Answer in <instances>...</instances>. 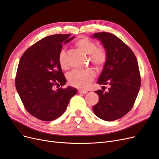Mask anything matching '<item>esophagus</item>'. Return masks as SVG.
I'll return each instance as SVG.
<instances>
[{"mask_svg": "<svg viewBox=\"0 0 159 159\" xmlns=\"http://www.w3.org/2000/svg\"><path fill=\"white\" fill-rule=\"evenodd\" d=\"M78 92L80 93H83V94H86L88 93V91H85V90H82V89H80L78 90Z\"/></svg>", "mask_w": 159, "mask_h": 159, "instance_id": "34e87169", "label": "esophagus"}]
</instances>
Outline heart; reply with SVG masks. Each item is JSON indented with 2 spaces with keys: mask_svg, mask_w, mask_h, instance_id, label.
Instances as JSON below:
<instances>
[{
  "mask_svg": "<svg viewBox=\"0 0 159 159\" xmlns=\"http://www.w3.org/2000/svg\"><path fill=\"white\" fill-rule=\"evenodd\" d=\"M75 46L86 55L89 56V60L96 68H100L104 65L107 60L105 50L99 48H96V44L86 37H80L75 42ZM58 63L61 69L67 68L66 52L61 50L58 57ZM95 78L94 72L91 70H74L68 74L67 78L69 83L73 86L80 88H88Z\"/></svg>",
  "mask_w": 159,
  "mask_h": 159,
  "instance_id": "obj_1",
  "label": "heart"
}]
</instances>
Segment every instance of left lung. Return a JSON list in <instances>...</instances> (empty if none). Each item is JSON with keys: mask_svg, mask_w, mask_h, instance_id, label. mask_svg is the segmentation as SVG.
Here are the masks:
<instances>
[{"mask_svg": "<svg viewBox=\"0 0 159 159\" xmlns=\"http://www.w3.org/2000/svg\"><path fill=\"white\" fill-rule=\"evenodd\" d=\"M91 38L99 40L107 54L97 84L109 85L107 92L102 89L95 91L99 102L93 111L104 121H115L132 109L137 97L141 87L138 62L133 51L112 34L98 32Z\"/></svg>", "mask_w": 159, "mask_h": 159, "instance_id": "obj_1", "label": "left lung"}]
</instances>
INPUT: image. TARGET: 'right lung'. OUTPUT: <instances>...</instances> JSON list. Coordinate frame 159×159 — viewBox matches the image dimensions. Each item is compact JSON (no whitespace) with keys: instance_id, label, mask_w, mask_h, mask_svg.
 Instances as JSON below:
<instances>
[{"instance_id":"add662e5","label":"right lung","mask_w":159,"mask_h":159,"mask_svg":"<svg viewBox=\"0 0 159 159\" xmlns=\"http://www.w3.org/2000/svg\"><path fill=\"white\" fill-rule=\"evenodd\" d=\"M70 34L45 37L30 47L19 61L15 84L17 92L27 111L34 117L50 121L64 113L70 99L77 93L66 79L58 63L63 44L73 40Z\"/></svg>"}]
</instances>
